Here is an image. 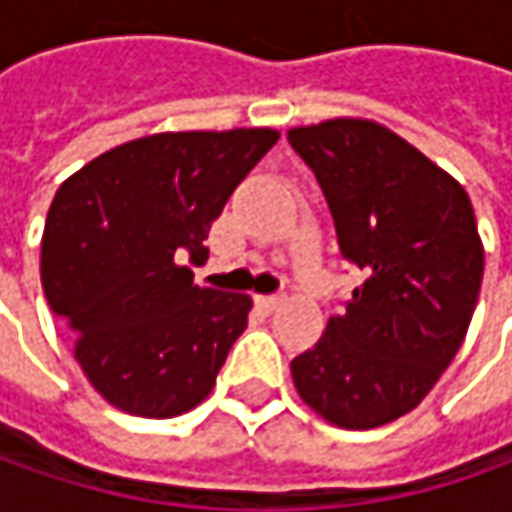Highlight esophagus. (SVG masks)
Returning a JSON list of instances; mask_svg holds the SVG:
<instances>
[{"label": "esophagus", "mask_w": 512, "mask_h": 512, "mask_svg": "<svg viewBox=\"0 0 512 512\" xmlns=\"http://www.w3.org/2000/svg\"><path fill=\"white\" fill-rule=\"evenodd\" d=\"M256 305H259V310H265V313H273L276 307L282 305V296H256Z\"/></svg>", "instance_id": "obj_1"}]
</instances>
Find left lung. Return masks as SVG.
<instances>
[{"label":"left lung","instance_id":"obj_1","mask_svg":"<svg viewBox=\"0 0 512 512\" xmlns=\"http://www.w3.org/2000/svg\"><path fill=\"white\" fill-rule=\"evenodd\" d=\"M316 173L344 259L364 282L290 362L302 402L344 430L419 407L459 353L484 273L470 196L399 133L370 119L287 130Z\"/></svg>","mask_w":512,"mask_h":512}]
</instances>
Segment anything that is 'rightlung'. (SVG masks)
I'll return each mask as SVG.
<instances>
[{
    "mask_svg": "<svg viewBox=\"0 0 512 512\" xmlns=\"http://www.w3.org/2000/svg\"><path fill=\"white\" fill-rule=\"evenodd\" d=\"M279 130H179L105 150L68 176L42 233V290L93 390L130 416L205 402L242 336L247 293L193 285L210 225Z\"/></svg>",
    "mask_w": 512,
    "mask_h": 512,
    "instance_id": "right-lung-1",
    "label": "right lung"
}]
</instances>
